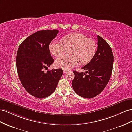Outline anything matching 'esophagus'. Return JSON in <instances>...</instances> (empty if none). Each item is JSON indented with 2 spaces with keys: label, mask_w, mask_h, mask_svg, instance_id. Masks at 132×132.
Wrapping results in <instances>:
<instances>
[{
  "label": "esophagus",
  "mask_w": 132,
  "mask_h": 132,
  "mask_svg": "<svg viewBox=\"0 0 132 132\" xmlns=\"http://www.w3.org/2000/svg\"><path fill=\"white\" fill-rule=\"evenodd\" d=\"M63 72H64V73H66V72H67V71H68V70H66V69H63Z\"/></svg>",
  "instance_id": "obj_1"
}]
</instances>
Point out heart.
<instances>
[{"label": "heart", "mask_w": 132, "mask_h": 132, "mask_svg": "<svg viewBox=\"0 0 132 132\" xmlns=\"http://www.w3.org/2000/svg\"><path fill=\"white\" fill-rule=\"evenodd\" d=\"M70 50L71 56L62 55L57 58L55 63L57 67L64 69H72L81 62L82 64L89 62L94 56L96 50L95 40L81 33H73L65 36L62 41L53 40L50 43L49 49L55 56H59L66 51Z\"/></svg>", "instance_id": "b5f03b06"}]
</instances>
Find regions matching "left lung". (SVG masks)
Returning a JSON list of instances; mask_svg holds the SVG:
<instances>
[{
	"mask_svg": "<svg viewBox=\"0 0 132 132\" xmlns=\"http://www.w3.org/2000/svg\"><path fill=\"white\" fill-rule=\"evenodd\" d=\"M114 56L110 46L97 35V49L92 60L82 67L87 74L73 71L75 77L72 86L79 96L90 99L102 92L110 79Z\"/></svg>",
	"mask_w": 132,
	"mask_h": 132,
	"instance_id": "8db88e82",
	"label": "left lung"
}]
</instances>
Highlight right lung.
Wrapping results in <instances>:
<instances>
[{
    "label": "right lung",
    "instance_id": "1",
    "mask_svg": "<svg viewBox=\"0 0 132 132\" xmlns=\"http://www.w3.org/2000/svg\"><path fill=\"white\" fill-rule=\"evenodd\" d=\"M58 33L57 29L36 32L23 40L18 50L16 65L19 80L27 92L37 98L51 95L63 74L61 69L43 70L54 61L49 45Z\"/></svg>",
    "mask_w": 132,
    "mask_h": 132
}]
</instances>
